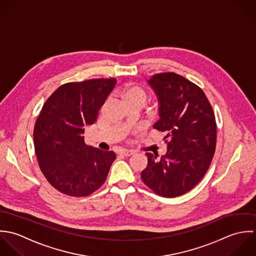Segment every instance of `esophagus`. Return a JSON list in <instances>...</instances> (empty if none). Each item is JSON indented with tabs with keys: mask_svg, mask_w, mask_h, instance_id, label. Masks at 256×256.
<instances>
[{
	"mask_svg": "<svg viewBox=\"0 0 256 256\" xmlns=\"http://www.w3.org/2000/svg\"><path fill=\"white\" fill-rule=\"evenodd\" d=\"M120 154L124 155V156H130L132 154H134V150H120Z\"/></svg>",
	"mask_w": 256,
	"mask_h": 256,
	"instance_id": "obj_1",
	"label": "esophagus"
}]
</instances>
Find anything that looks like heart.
Segmentation results:
<instances>
[{
    "label": "heart",
    "mask_w": 256,
    "mask_h": 256,
    "mask_svg": "<svg viewBox=\"0 0 256 256\" xmlns=\"http://www.w3.org/2000/svg\"><path fill=\"white\" fill-rule=\"evenodd\" d=\"M122 98L128 104L132 102H142L146 104L148 101V93L144 89L140 86H130L126 87L120 92Z\"/></svg>",
    "instance_id": "heart-1"
}]
</instances>
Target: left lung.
<instances>
[{
    "label": "left lung",
    "instance_id": "1",
    "mask_svg": "<svg viewBox=\"0 0 256 256\" xmlns=\"http://www.w3.org/2000/svg\"><path fill=\"white\" fill-rule=\"evenodd\" d=\"M148 83L158 99L154 128L166 134L167 152H148L144 183L157 195L174 198L192 190L204 177L216 150V124L203 90L173 72L154 75Z\"/></svg>",
    "mask_w": 256,
    "mask_h": 256
}]
</instances>
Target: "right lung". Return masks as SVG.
<instances>
[{
  "mask_svg": "<svg viewBox=\"0 0 256 256\" xmlns=\"http://www.w3.org/2000/svg\"><path fill=\"white\" fill-rule=\"evenodd\" d=\"M116 82L110 78L66 83L46 100L36 122L34 142L40 170L65 195L85 197L98 190L116 159L112 152L86 146L83 136Z\"/></svg>",
  "mask_w": 256,
  "mask_h": 256,
  "instance_id": "add662e5",
  "label": "right lung"
}]
</instances>
